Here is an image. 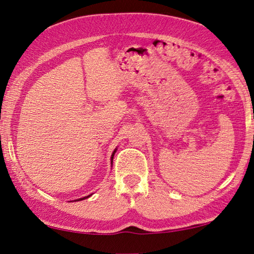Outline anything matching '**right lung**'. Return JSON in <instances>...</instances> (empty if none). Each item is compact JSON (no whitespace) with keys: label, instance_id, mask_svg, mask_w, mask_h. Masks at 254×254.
<instances>
[{"label":"right lung","instance_id":"add662e5","mask_svg":"<svg viewBox=\"0 0 254 254\" xmlns=\"http://www.w3.org/2000/svg\"><path fill=\"white\" fill-rule=\"evenodd\" d=\"M115 152H117V149L114 150V152H113V153H112V157H111V165H113V158H114V154H115ZM89 196H92V195L85 196V197H83V198H79V199H77V200H83V199H86V198H88ZM74 201H76V200H74Z\"/></svg>","mask_w":254,"mask_h":254}]
</instances>
